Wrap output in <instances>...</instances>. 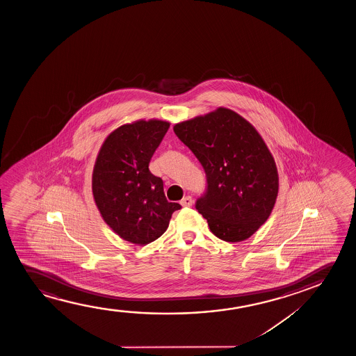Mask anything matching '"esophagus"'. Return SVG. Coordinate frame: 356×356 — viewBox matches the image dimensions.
<instances>
[{"instance_id": "34e87169", "label": "esophagus", "mask_w": 356, "mask_h": 356, "mask_svg": "<svg viewBox=\"0 0 356 356\" xmlns=\"http://www.w3.org/2000/svg\"><path fill=\"white\" fill-rule=\"evenodd\" d=\"M192 203H193V200H192V197H190V195L184 197V198L180 200V204L182 205V207H191Z\"/></svg>"}]
</instances>
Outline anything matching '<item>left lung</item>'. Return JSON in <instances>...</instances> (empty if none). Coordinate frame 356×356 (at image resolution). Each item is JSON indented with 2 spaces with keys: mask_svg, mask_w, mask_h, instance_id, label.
<instances>
[{
  "mask_svg": "<svg viewBox=\"0 0 356 356\" xmlns=\"http://www.w3.org/2000/svg\"><path fill=\"white\" fill-rule=\"evenodd\" d=\"M174 132L204 168L207 192L195 209L226 242L249 238L268 219L278 193L277 166L257 129L229 108L177 122Z\"/></svg>",
  "mask_w": 356,
  "mask_h": 356,
  "instance_id": "8db88e82",
  "label": "left lung"
}]
</instances>
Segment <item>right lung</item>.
<instances>
[{
	"mask_svg": "<svg viewBox=\"0 0 356 356\" xmlns=\"http://www.w3.org/2000/svg\"><path fill=\"white\" fill-rule=\"evenodd\" d=\"M170 122L159 119L124 124L108 135L92 171V195L104 222L136 245L151 243L165 232L171 215L163 180L148 165Z\"/></svg>",
	"mask_w": 356,
	"mask_h": 356,
	"instance_id": "add662e5",
	"label": "right lung"
}]
</instances>
